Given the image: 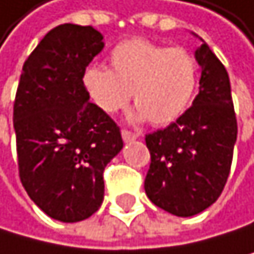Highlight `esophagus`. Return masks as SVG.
I'll return each instance as SVG.
<instances>
[{
  "label": "esophagus",
  "instance_id": "34e87169",
  "mask_svg": "<svg viewBox=\"0 0 254 254\" xmlns=\"http://www.w3.org/2000/svg\"><path fill=\"white\" fill-rule=\"evenodd\" d=\"M122 137L125 142H131V140H136L139 137V134L137 132H131L128 129H122Z\"/></svg>",
  "mask_w": 254,
  "mask_h": 254
}]
</instances>
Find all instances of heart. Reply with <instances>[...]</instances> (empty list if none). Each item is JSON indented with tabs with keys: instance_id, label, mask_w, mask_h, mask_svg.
<instances>
[{
	"instance_id": "1",
	"label": "heart",
	"mask_w": 254,
	"mask_h": 254,
	"mask_svg": "<svg viewBox=\"0 0 254 254\" xmlns=\"http://www.w3.org/2000/svg\"><path fill=\"white\" fill-rule=\"evenodd\" d=\"M109 63L110 69L93 64L83 72L85 90L104 114L126 109L132 93L137 120L164 126L185 114L194 98L197 60L182 47L132 38L117 44Z\"/></svg>"
}]
</instances>
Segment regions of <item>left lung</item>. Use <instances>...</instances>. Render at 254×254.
Here are the masks:
<instances>
[{"label": "left lung", "mask_w": 254, "mask_h": 254, "mask_svg": "<svg viewBox=\"0 0 254 254\" xmlns=\"http://www.w3.org/2000/svg\"><path fill=\"white\" fill-rule=\"evenodd\" d=\"M199 95L177 122L145 136L150 167L145 193L156 207L193 216L220 197L229 177L237 120L226 67L204 42Z\"/></svg>", "instance_id": "1"}]
</instances>
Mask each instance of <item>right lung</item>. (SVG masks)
I'll return each mask as SVG.
<instances>
[{
    "instance_id": "obj_1",
    "label": "right lung",
    "mask_w": 254,
    "mask_h": 254,
    "mask_svg": "<svg viewBox=\"0 0 254 254\" xmlns=\"http://www.w3.org/2000/svg\"><path fill=\"white\" fill-rule=\"evenodd\" d=\"M102 47L93 26L53 28L25 61L14 101L20 182L44 213L63 223L101 207L104 167L123 148L120 128L83 85Z\"/></svg>"
}]
</instances>
